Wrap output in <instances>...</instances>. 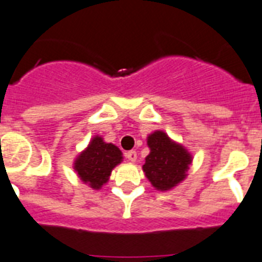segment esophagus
Masks as SVG:
<instances>
[{
  "mask_svg": "<svg viewBox=\"0 0 262 262\" xmlns=\"http://www.w3.org/2000/svg\"><path fill=\"white\" fill-rule=\"evenodd\" d=\"M125 157H126L130 162H135L136 160H137V151H136V150H127L126 153H125Z\"/></svg>",
  "mask_w": 262,
  "mask_h": 262,
  "instance_id": "1",
  "label": "esophagus"
}]
</instances>
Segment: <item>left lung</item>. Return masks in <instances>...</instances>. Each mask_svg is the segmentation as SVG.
<instances>
[{
	"label": "left lung",
	"mask_w": 262,
	"mask_h": 262,
	"mask_svg": "<svg viewBox=\"0 0 262 262\" xmlns=\"http://www.w3.org/2000/svg\"><path fill=\"white\" fill-rule=\"evenodd\" d=\"M150 153L142 166L145 176L158 190H168L186 177L192 157L181 145L173 142L164 132L148 137Z\"/></svg>",
	"instance_id": "1"
}]
</instances>
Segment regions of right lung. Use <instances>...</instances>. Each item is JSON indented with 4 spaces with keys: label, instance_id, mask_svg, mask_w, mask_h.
<instances>
[{
    "label": "right lung",
    "instance_id": "right-lung-1",
    "mask_svg": "<svg viewBox=\"0 0 262 262\" xmlns=\"http://www.w3.org/2000/svg\"><path fill=\"white\" fill-rule=\"evenodd\" d=\"M122 161V153L113 144L94 137L85 150L77 157L74 169L78 177L90 188L100 189L109 180L112 169Z\"/></svg>",
    "mask_w": 262,
    "mask_h": 262
}]
</instances>
